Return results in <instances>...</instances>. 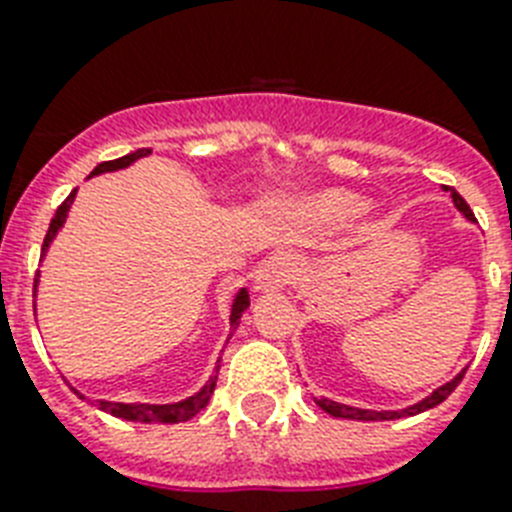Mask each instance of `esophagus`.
Wrapping results in <instances>:
<instances>
[{
	"mask_svg": "<svg viewBox=\"0 0 512 512\" xmlns=\"http://www.w3.org/2000/svg\"><path fill=\"white\" fill-rule=\"evenodd\" d=\"M299 276V263L297 257L289 252H276L270 255L255 273V292H273L281 286L292 284L294 278Z\"/></svg>",
	"mask_w": 512,
	"mask_h": 512,
	"instance_id": "esophagus-1",
	"label": "esophagus"
}]
</instances>
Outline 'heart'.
I'll return each instance as SVG.
<instances>
[{
    "mask_svg": "<svg viewBox=\"0 0 512 512\" xmlns=\"http://www.w3.org/2000/svg\"><path fill=\"white\" fill-rule=\"evenodd\" d=\"M360 199L355 194H347V191H328L318 199V213L328 220H342V218H350L360 210Z\"/></svg>",
    "mask_w": 512,
    "mask_h": 512,
    "instance_id": "heart-1",
    "label": "heart"
}]
</instances>
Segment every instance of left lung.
I'll return each mask as SVG.
<instances>
[{"instance_id":"obj_1","label":"left lung","mask_w":512,"mask_h":512,"mask_svg":"<svg viewBox=\"0 0 512 512\" xmlns=\"http://www.w3.org/2000/svg\"><path fill=\"white\" fill-rule=\"evenodd\" d=\"M447 191H450L452 202H455V207H458L460 213H463L468 220H476L471 213V207H468V202L460 197L458 191L455 189H447ZM460 381H463V373H458V376L452 378L450 384L439 386V389H436L431 397H426V400H421L418 405H413V407H405V410H381V413H376V410H360V407L339 405V402H331V400H326V397H315V405L321 407V410H326L328 415H334V418H347V421H394V418L418 415V413H423V410H431V407H436L439 402H444L452 392H455V386H458Z\"/></svg>"}]
</instances>
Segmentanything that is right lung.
<instances>
[{"label": "right lung", "mask_w": 512, "mask_h": 512, "mask_svg": "<svg viewBox=\"0 0 512 512\" xmlns=\"http://www.w3.org/2000/svg\"><path fill=\"white\" fill-rule=\"evenodd\" d=\"M144 155H149V149H136V152H131V155H126V157H118V160L99 162L91 176H99V173H107V170L126 168V165H131V162L139 160V157H144ZM73 197H76V189L70 191V197L65 199L60 207H57V213H54L52 223H49L47 236H44V247H41L44 252H47V247H49V242L54 239V234H57L62 223H65V218H68V210H70V205H73ZM247 307H249V294H247V289H242V292L236 294L234 307H231V326L234 328L239 326V318H242V313L247 310ZM215 371H220V365H215ZM215 381H218V376H210V381H207V384L202 386V389H199L194 397H189V400H184V402H176V405H141V402L139 405H126V402H105V400H97V405L102 407L105 413L115 415V418H123V421L181 423V421H189V418H194L199 410H205V405L210 402V397H213ZM73 392H76V389H73ZM78 397H81V400H86L83 394H78Z\"/></svg>", "instance_id": "1"}]
</instances>
